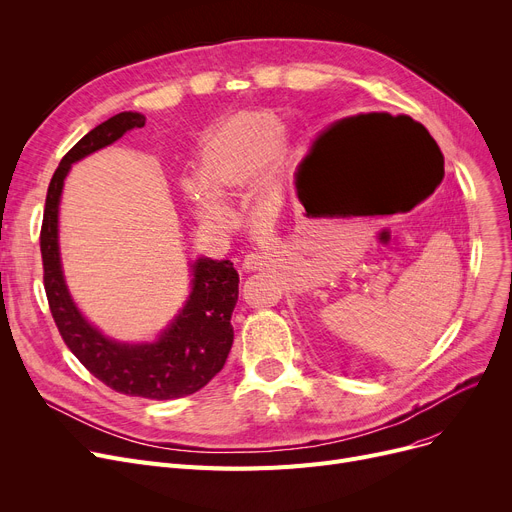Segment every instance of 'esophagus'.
Wrapping results in <instances>:
<instances>
[{
  "label": "esophagus",
  "instance_id": "esophagus-1",
  "mask_svg": "<svg viewBox=\"0 0 512 512\" xmlns=\"http://www.w3.org/2000/svg\"><path fill=\"white\" fill-rule=\"evenodd\" d=\"M270 265V257L263 255V253H249L242 259V267H245L247 272H257L263 270V267Z\"/></svg>",
  "mask_w": 512,
  "mask_h": 512
}]
</instances>
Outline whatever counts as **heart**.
<instances>
[{
	"instance_id": "b5f03b06",
	"label": "heart",
	"mask_w": 512,
	"mask_h": 512,
	"mask_svg": "<svg viewBox=\"0 0 512 512\" xmlns=\"http://www.w3.org/2000/svg\"><path fill=\"white\" fill-rule=\"evenodd\" d=\"M284 124L272 114L234 118L203 147V170L188 174L186 191L203 215H226L224 191H238L261 176L284 145Z\"/></svg>"
}]
</instances>
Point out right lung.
I'll list each match as a JSON object with an SVG mask.
<instances>
[{
  "mask_svg": "<svg viewBox=\"0 0 512 512\" xmlns=\"http://www.w3.org/2000/svg\"><path fill=\"white\" fill-rule=\"evenodd\" d=\"M143 126V114H116L95 126L62 157L49 182L43 211V284L51 317L66 346L99 382L120 394L170 400L201 390L228 359L234 340L230 317L238 301V272L232 261L197 259L191 265L193 290L172 324L155 342L126 344L105 338L76 309L64 282L58 245V211L70 166L112 145L124 132Z\"/></svg>",
  "mask_w": 512,
  "mask_h": 512,
  "instance_id": "1",
  "label": "right lung"
}]
</instances>
